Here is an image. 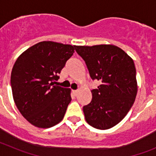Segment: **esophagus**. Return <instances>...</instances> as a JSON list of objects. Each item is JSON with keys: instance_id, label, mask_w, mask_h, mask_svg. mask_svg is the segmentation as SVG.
Listing matches in <instances>:
<instances>
[{"instance_id": "1", "label": "esophagus", "mask_w": 156, "mask_h": 156, "mask_svg": "<svg viewBox=\"0 0 156 156\" xmlns=\"http://www.w3.org/2000/svg\"><path fill=\"white\" fill-rule=\"evenodd\" d=\"M73 94L75 95V96H76L77 94H78V90H73Z\"/></svg>"}]
</instances>
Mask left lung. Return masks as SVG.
<instances>
[{
	"instance_id": "obj_1",
	"label": "left lung",
	"mask_w": 156,
	"mask_h": 156,
	"mask_svg": "<svg viewBox=\"0 0 156 156\" xmlns=\"http://www.w3.org/2000/svg\"><path fill=\"white\" fill-rule=\"evenodd\" d=\"M92 80L100 81L92 100L83 110L88 124L107 129L118 124L131 108L137 93L136 69L131 57L112 44L76 46Z\"/></svg>"
}]
</instances>
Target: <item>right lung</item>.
<instances>
[{
  "instance_id": "obj_1",
  "label": "right lung",
  "mask_w": 156,
  "mask_h": 156,
  "mask_svg": "<svg viewBox=\"0 0 156 156\" xmlns=\"http://www.w3.org/2000/svg\"><path fill=\"white\" fill-rule=\"evenodd\" d=\"M75 45L42 41L18 57L11 74L12 96L20 113L34 126L51 127L64 118L71 89L55 85Z\"/></svg>"
}]
</instances>
